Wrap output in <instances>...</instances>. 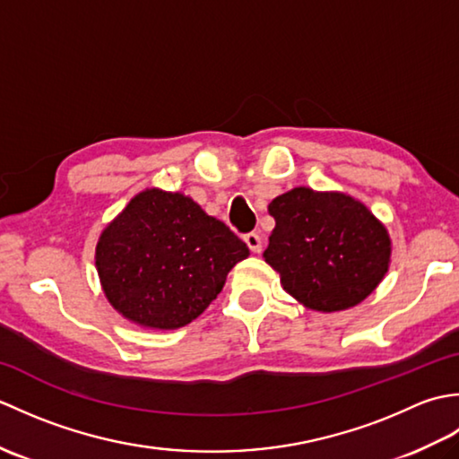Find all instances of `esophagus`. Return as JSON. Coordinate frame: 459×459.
Listing matches in <instances>:
<instances>
[{
	"label": "esophagus",
	"mask_w": 459,
	"mask_h": 459,
	"mask_svg": "<svg viewBox=\"0 0 459 459\" xmlns=\"http://www.w3.org/2000/svg\"><path fill=\"white\" fill-rule=\"evenodd\" d=\"M245 242L247 247L250 248V252H255V255H258V252L262 250V238L258 232H248V235L245 237Z\"/></svg>",
	"instance_id": "1"
}]
</instances>
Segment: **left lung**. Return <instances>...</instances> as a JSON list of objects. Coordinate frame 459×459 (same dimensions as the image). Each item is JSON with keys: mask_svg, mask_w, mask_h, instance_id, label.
Segmentation results:
<instances>
[{"mask_svg": "<svg viewBox=\"0 0 459 459\" xmlns=\"http://www.w3.org/2000/svg\"><path fill=\"white\" fill-rule=\"evenodd\" d=\"M276 227L264 260L290 296L316 311L360 304L391 264V237L345 193L296 187L268 204Z\"/></svg>", "mask_w": 459, "mask_h": 459, "instance_id": "left-lung-1", "label": "left lung"}]
</instances>
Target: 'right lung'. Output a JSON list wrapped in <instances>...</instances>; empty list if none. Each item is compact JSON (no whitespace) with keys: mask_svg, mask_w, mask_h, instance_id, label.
<instances>
[{"mask_svg":"<svg viewBox=\"0 0 459 459\" xmlns=\"http://www.w3.org/2000/svg\"><path fill=\"white\" fill-rule=\"evenodd\" d=\"M248 255L245 242L191 197L145 189L102 230L96 270L126 319L178 329L209 307L230 268Z\"/></svg>","mask_w":459,"mask_h":459,"instance_id":"add662e5","label":"right lung"}]
</instances>
